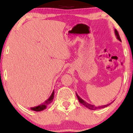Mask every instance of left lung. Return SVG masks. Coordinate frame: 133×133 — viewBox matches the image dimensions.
I'll list each match as a JSON object with an SVG mask.
<instances>
[{"instance_id":"obj_1","label":"left lung","mask_w":133,"mask_h":133,"mask_svg":"<svg viewBox=\"0 0 133 133\" xmlns=\"http://www.w3.org/2000/svg\"><path fill=\"white\" fill-rule=\"evenodd\" d=\"M114 32H115V35H116V36L117 39H118V40L119 41H121V38L119 37V35L118 32L117 31L116 29H114ZM76 96H77V99H78L79 103H81L82 104H83L84 106L85 107H86L87 108H88V109H91V110H96V109H101V108H106V107H108V106H109V105H110L112 103H112H109V104H106V105H104V106H94V105L91 104L87 103V102L85 101H84L83 99H82V98H81V97H79V96H78V94H77V93H76Z\"/></svg>"}]
</instances>
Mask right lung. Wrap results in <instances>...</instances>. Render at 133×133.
<instances>
[{"mask_svg":"<svg viewBox=\"0 0 133 133\" xmlns=\"http://www.w3.org/2000/svg\"><path fill=\"white\" fill-rule=\"evenodd\" d=\"M54 90H53V92L51 94V96L49 97V99H47L45 101H44V103L41 104V105H39V106H37L33 107V108H30V109H31L32 111H37V112H38V111H41L44 110V109L47 108V106L52 102L53 99H54Z\"/></svg>","mask_w":133,"mask_h":133,"instance_id":"obj_1","label":"right lung"}]
</instances>
